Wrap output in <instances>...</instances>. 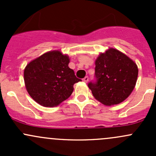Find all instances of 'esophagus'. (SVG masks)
Instances as JSON below:
<instances>
[{"instance_id": "obj_1", "label": "esophagus", "mask_w": 156, "mask_h": 156, "mask_svg": "<svg viewBox=\"0 0 156 156\" xmlns=\"http://www.w3.org/2000/svg\"><path fill=\"white\" fill-rule=\"evenodd\" d=\"M88 80H89V78H88V76L84 77V78H83V81H84V82H85V83L87 82Z\"/></svg>"}]
</instances>
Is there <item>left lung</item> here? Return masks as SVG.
Wrapping results in <instances>:
<instances>
[{"label":"left lung","mask_w":156,"mask_h":156,"mask_svg":"<svg viewBox=\"0 0 156 156\" xmlns=\"http://www.w3.org/2000/svg\"><path fill=\"white\" fill-rule=\"evenodd\" d=\"M95 81L88 83L96 100L106 106L116 105L129 97L136 85V64L123 53L109 48L95 61Z\"/></svg>","instance_id":"left-lung-1"}]
</instances>
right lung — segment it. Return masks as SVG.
<instances>
[{
  "label": "right lung",
  "mask_w": 156,
  "mask_h": 156,
  "mask_svg": "<svg viewBox=\"0 0 156 156\" xmlns=\"http://www.w3.org/2000/svg\"><path fill=\"white\" fill-rule=\"evenodd\" d=\"M69 58L59 50L49 51L31 61L24 70L26 90L45 107H53L68 99L73 85L81 80L69 67Z\"/></svg>",
  "instance_id": "right-lung-1"
}]
</instances>
